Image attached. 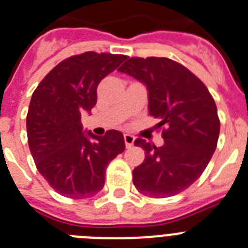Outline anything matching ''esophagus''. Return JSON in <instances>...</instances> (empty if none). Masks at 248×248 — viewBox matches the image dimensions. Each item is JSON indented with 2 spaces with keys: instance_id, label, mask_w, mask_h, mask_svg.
Returning <instances> with one entry per match:
<instances>
[{
  "instance_id": "34e87169",
  "label": "esophagus",
  "mask_w": 248,
  "mask_h": 248,
  "mask_svg": "<svg viewBox=\"0 0 248 248\" xmlns=\"http://www.w3.org/2000/svg\"><path fill=\"white\" fill-rule=\"evenodd\" d=\"M124 144H126V147L130 148L134 145V141H135V138L130 134H124Z\"/></svg>"
}]
</instances>
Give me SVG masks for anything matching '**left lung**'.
<instances>
[{"instance_id": "8db88e82", "label": "left lung", "mask_w": 248, "mask_h": 248, "mask_svg": "<svg viewBox=\"0 0 248 248\" xmlns=\"http://www.w3.org/2000/svg\"><path fill=\"white\" fill-rule=\"evenodd\" d=\"M120 72L145 83L149 114L158 118L165 144L138 138L145 159L132 171L144 196L166 198L189 188L207 167L216 149L220 120L215 100L196 75L169 58H130Z\"/></svg>"}]
</instances>
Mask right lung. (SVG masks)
<instances>
[{
    "label": "right lung",
    "mask_w": 248,
    "mask_h": 248,
    "mask_svg": "<svg viewBox=\"0 0 248 248\" xmlns=\"http://www.w3.org/2000/svg\"><path fill=\"white\" fill-rule=\"evenodd\" d=\"M126 58L95 51L69 56L33 93L27 114L29 151L37 170L62 196H95L104 186L107 166L124 151L120 131L85 135L81 113L91 112L99 82Z\"/></svg>",
    "instance_id": "1"
}]
</instances>
